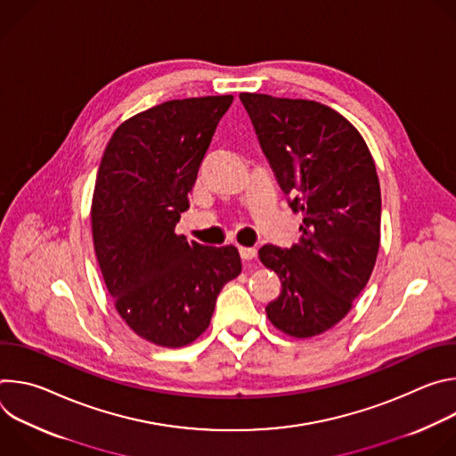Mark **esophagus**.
Returning a JSON list of instances; mask_svg holds the SVG:
<instances>
[{"mask_svg": "<svg viewBox=\"0 0 456 456\" xmlns=\"http://www.w3.org/2000/svg\"><path fill=\"white\" fill-rule=\"evenodd\" d=\"M257 254L256 247H240V256L245 259V262H248V259H254Z\"/></svg>", "mask_w": 456, "mask_h": 456, "instance_id": "1", "label": "esophagus"}]
</instances>
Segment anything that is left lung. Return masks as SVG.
<instances>
[{
	"instance_id": "left-lung-1",
	"label": "left lung",
	"mask_w": 456,
	"mask_h": 456,
	"mask_svg": "<svg viewBox=\"0 0 456 456\" xmlns=\"http://www.w3.org/2000/svg\"><path fill=\"white\" fill-rule=\"evenodd\" d=\"M256 135L294 213L299 243L264 245L262 264L281 280L267 305L292 338L327 332L366 287L380 243V185L371 153L336 110L306 99L240 94Z\"/></svg>"
}]
</instances>
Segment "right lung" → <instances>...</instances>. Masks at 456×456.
<instances>
[{
  "instance_id": "obj_1",
  "label": "right lung",
  "mask_w": 456,
  "mask_h": 456,
  "mask_svg": "<svg viewBox=\"0 0 456 456\" xmlns=\"http://www.w3.org/2000/svg\"><path fill=\"white\" fill-rule=\"evenodd\" d=\"M231 102L209 95L153 106L124 120L101 159L92 200L97 262L118 315L159 346L200 338L220 290L241 273L236 247L175 232Z\"/></svg>"
}]
</instances>
